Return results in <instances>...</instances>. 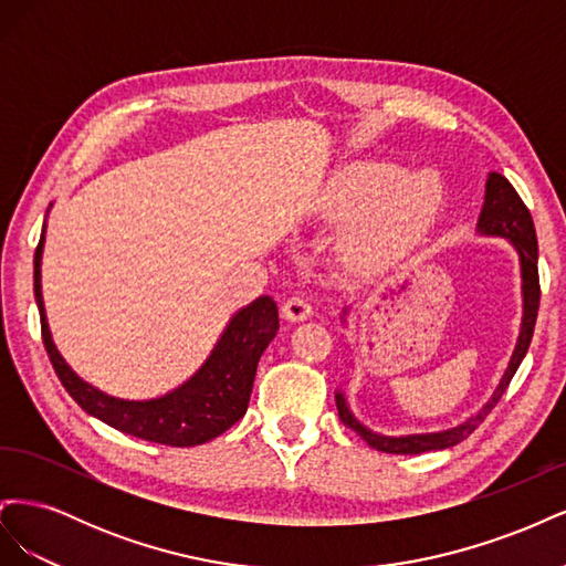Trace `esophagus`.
I'll list each match as a JSON object with an SVG mask.
<instances>
[{"instance_id": "esophagus-1", "label": "esophagus", "mask_w": 566, "mask_h": 566, "mask_svg": "<svg viewBox=\"0 0 566 566\" xmlns=\"http://www.w3.org/2000/svg\"><path fill=\"white\" fill-rule=\"evenodd\" d=\"M312 314H314V310H312L310 300H304V297H300V295L287 297L285 304H283V316H285L287 321H293V323L310 318Z\"/></svg>"}]
</instances>
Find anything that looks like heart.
Here are the masks:
<instances>
[{"label":"heart","mask_w":566,"mask_h":566,"mask_svg":"<svg viewBox=\"0 0 566 566\" xmlns=\"http://www.w3.org/2000/svg\"><path fill=\"white\" fill-rule=\"evenodd\" d=\"M441 208V186L430 175L408 177L387 163L358 165L339 172L321 200L328 219H358L349 252L361 264L387 260L413 248L430 231Z\"/></svg>","instance_id":"b5f03b06"}]
</instances>
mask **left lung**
Listing matches in <instances>:
<instances>
[{"instance_id":"8db88e82","label":"left lung","mask_w":566,"mask_h":566,"mask_svg":"<svg viewBox=\"0 0 566 566\" xmlns=\"http://www.w3.org/2000/svg\"><path fill=\"white\" fill-rule=\"evenodd\" d=\"M476 231L482 235H501L507 238V241L515 245L520 254V264H522V297H524V316H522V331L517 337V347L512 352L510 366L505 375L501 378L499 387H495L493 397L482 406L476 416H470L465 422H460L451 430H441V432H427V434H406V437H385L368 430L366 424L358 422L354 413L347 406L345 394L337 391L335 401H337V413L339 420L361 437L370 449L382 451V453H397V455H416L424 451H441V449H451L462 439H468L479 424L484 422V418L491 413V408L501 401L505 394L512 375L517 373L522 358L526 356V349L531 345V337H534V325L538 316V302H541V285H538V243H536V229H534V219H531V212L526 210V205L517 196L512 184L499 175L491 172L486 179V196H484V208L482 214H479L476 221ZM347 314V312H345Z\"/></svg>"}]
</instances>
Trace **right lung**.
<instances>
[{"mask_svg": "<svg viewBox=\"0 0 566 566\" xmlns=\"http://www.w3.org/2000/svg\"><path fill=\"white\" fill-rule=\"evenodd\" d=\"M42 250L44 231L35 250V300L44 347L59 380L90 416L119 432L144 441L165 443V447H198V443L227 432L231 424L245 416L256 364H260V356L269 347V342L279 333V306L269 295L256 297L252 304L233 314L208 361L184 385L158 399H117L84 382L65 364L54 339H51L42 300Z\"/></svg>", "mask_w": 566, "mask_h": 566, "instance_id": "add662e5", "label": "right lung"}]
</instances>
